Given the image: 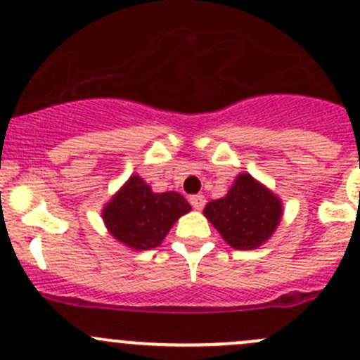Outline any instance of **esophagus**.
I'll return each mask as SVG.
<instances>
[{"mask_svg": "<svg viewBox=\"0 0 360 360\" xmlns=\"http://www.w3.org/2000/svg\"><path fill=\"white\" fill-rule=\"evenodd\" d=\"M190 203L193 209L200 210V209H203V205H205V197H203V195H191Z\"/></svg>", "mask_w": 360, "mask_h": 360, "instance_id": "esophagus-1", "label": "esophagus"}]
</instances>
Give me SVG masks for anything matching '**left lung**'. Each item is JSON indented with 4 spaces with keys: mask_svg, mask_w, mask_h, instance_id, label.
I'll use <instances>...</instances> for the list:
<instances>
[{
    "mask_svg": "<svg viewBox=\"0 0 360 360\" xmlns=\"http://www.w3.org/2000/svg\"><path fill=\"white\" fill-rule=\"evenodd\" d=\"M203 214L231 248L245 250L271 237L281 221L282 205L249 174H240L226 197L207 203Z\"/></svg>",
    "mask_w": 360,
    "mask_h": 360,
    "instance_id": "1",
    "label": "left lung"
}]
</instances>
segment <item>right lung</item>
I'll return each mask as SVG.
<instances>
[{
    "instance_id": "1",
    "label": "right lung",
    "mask_w": 360,
    "mask_h": 360,
    "mask_svg": "<svg viewBox=\"0 0 360 360\" xmlns=\"http://www.w3.org/2000/svg\"><path fill=\"white\" fill-rule=\"evenodd\" d=\"M190 210V203L176 191L153 193L139 176H132L104 207L103 216L116 240L148 250L158 248L172 224Z\"/></svg>"
}]
</instances>
